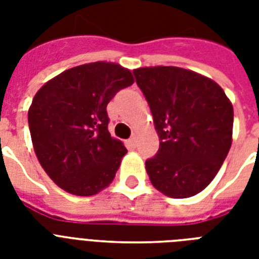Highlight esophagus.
Listing matches in <instances>:
<instances>
[{
  "instance_id": "34e87169",
  "label": "esophagus",
  "mask_w": 259,
  "mask_h": 259,
  "mask_svg": "<svg viewBox=\"0 0 259 259\" xmlns=\"http://www.w3.org/2000/svg\"><path fill=\"white\" fill-rule=\"evenodd\" d=\"M127 144H129V146L134 148V146H136V144H137V140H136V137H130L129 140H127Z\"/></svg>"
}]
</instances>
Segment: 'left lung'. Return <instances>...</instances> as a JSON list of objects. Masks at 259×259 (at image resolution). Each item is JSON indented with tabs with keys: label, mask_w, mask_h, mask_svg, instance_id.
Instances as JSON below:
<instances>
[{
	"label": "left lung",
	"mask_w": 259,
	"mask_h": 259,
	"mask_svg": "<svg viewBox=\"0 0 259 259\" xmlns=\"http://www.w3.org/2000/svg\"><path fill=\"white\" fill-rule=\"evenodd\" d=\"M160 138L145 161L154 188L175 199L201 192L217 176L233 137L234 110L219 84L179 67L133 71Z\"/></svg>",
	"instance_id": "obj_1"
}]
</instances>
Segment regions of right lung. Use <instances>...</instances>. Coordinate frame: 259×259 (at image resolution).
Here are the masks:
<instances>
[{
  "label": "right lung",
  "mask_w": 259,
  "mask_h": 259,
  "mask_svg": "<svg viewBox=\"0 0 259 259\" xmlns=\"http://www.w3.org/2000/svg\"><path fill=\"white\" fill-rule=\"evenodd\" d=\"M133 83L129 70L95 62L64 71L34 95L28 111L34 152L60 188L91 196L113 181L127 150L110 136L106 107Z\"/></svg>",
  "instance_id": "1"
}]
</instances>
